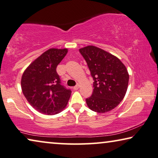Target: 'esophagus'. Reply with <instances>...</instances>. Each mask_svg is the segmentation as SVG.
I'll use <instances>...</instances> for the list:
<instances>
[{
	"label": "esophagus",
	"instance_id": "esophagus-1",
	"mask_svg": "<svg viewBox=\"0 0 158 158\" xmlns=\"http://www.w3.org/2000/svg\"><path fill=\"white\" fill-rule=\"evenodd\" d=\"M79 85H77V86H74V87H73V89H74V90L79 89Z\"/></svg>",
	"mask_w": 158,
	"mask_h": 158
}]
</instances>
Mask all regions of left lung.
<instances>
[{
  "label": "left lung",
  "instance_id": "obj_1",
  "mask_svg": "<svg viewBox=\"0 0 158 158\" xmlns=\"http://www.w3.org/2000/svg\"><path fill=\"white\" fill-rule=\"evenodd\" d=\"M94 79L92 95L86 99L91 110L105 113L114 109L125 96L129 74L117 56L94 46L79 48Z\"/></svg>",
  "mask_w": 158,
  "mask_h": 158
}]
</instances>
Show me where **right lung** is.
I'll return each mask as SVG.
<instances>
[{
	"mask_svg": "<svg viewBox=\"0 0 158 158\" xmlns=\"http://www.w3.org/2000/svg\"><path fill=\"white\" fill-rule=\"evenodd\" d=\"M68 52L52 48L44 52L26 69L22 75L21 89L31 105L40 113L54 115L67 105L72 91L61 84L56 66Z\"/></svg>",
	"mask_w": 158,
	"mask_h": 158,
	"instance_id": "1",
	"label": "right lung"
}]
</instances>
